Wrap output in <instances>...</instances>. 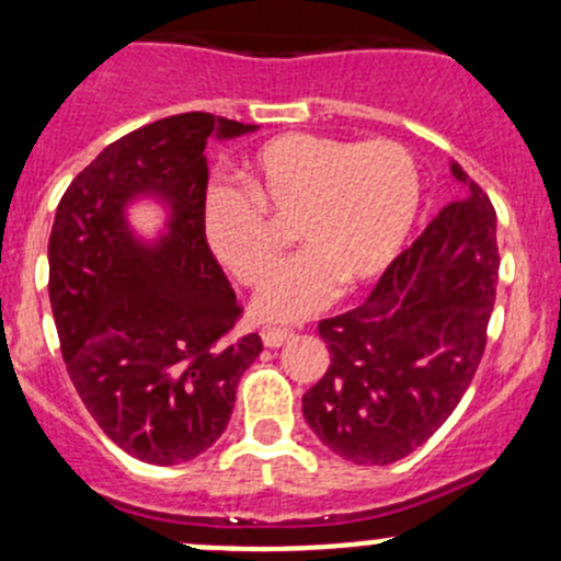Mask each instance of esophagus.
Instances as JSON below:
<instances>
[{
    "instance_id": "obj_1",
    "label": "esophagus",
    "mask_w": 561,
    "mask_h": 561,
    "mask_svg": "<svg viewBox=\"0 0 561 561\" xmlns=\"http://www.w3.org/2000/svg\"><path fill=\"white\" fill-rule=\"evenodd\" d=\"M296 336V333L290 331V328H263V344L265 347H282L285 342H290V339Z\"/></svg>"
}]
</instances>
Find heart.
Returning a JSON list of instances; mask_svg holds the SVG:
<instances>
[{
	"mask_svg": "<svg viewBox=\"0 0 561 561\" xmlns=\"http://www.w3.org/2000/svg\"><path fill=\"white\" fill-rule=\"evenodd\" d=\"M241 181L247 195L217 184L203 197V236L219 263L241 285H257L275 251L270 218H296L305 244L254 296L260 320H301L336 296L339 282L364 287L380 279L421 214L415 157L390 140L287 133L247 157Z\"/></svg>",
	"mask_w": 561,
	"mask_h": 561,
	"instance_id": "obj_1",
	"label": "heart"
}]
</instances>
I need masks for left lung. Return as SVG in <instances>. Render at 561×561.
<instances>
[{
	"label": "left lung",
	"instance_id": "obj_1",
	"mask_svg": "<svg viewBox=\"0 0 561 561\" xmlns=\"http://www.w3.org/2000/svg\"><path fill=\"white\" fill-rule=\"evenodd\" d=\"M467 184L382 274L366 304L320 322L331 353L304 393V417L353 463L399 461L421 448L467 393L496 298V214Z\"/></svg>",
	"mask_w": 561,
	"mask_h": 561
}]
</instances>
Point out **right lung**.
<instances>
[{
  "instance_id": "right-lung-1",
  "label": "right lung",
  "mask_w": 561,
  "mask_h": 561,
  "mask_svg": "<svg viewBox=\"0 0 561 561\" xmlns=\"http://www.w3.org/2000/svg\"><path fill=\"white\" fill-rule=\"evenodd\" d=\"M254 124L192 111L105 146L67 186L48 241V296L61 358L100 428L157 467L192 461L225 432L257 333L233 339L241 309L201 225L208 140ZM144 199L163 228L137 233Z\"/></svg>"
}]
</instances>
